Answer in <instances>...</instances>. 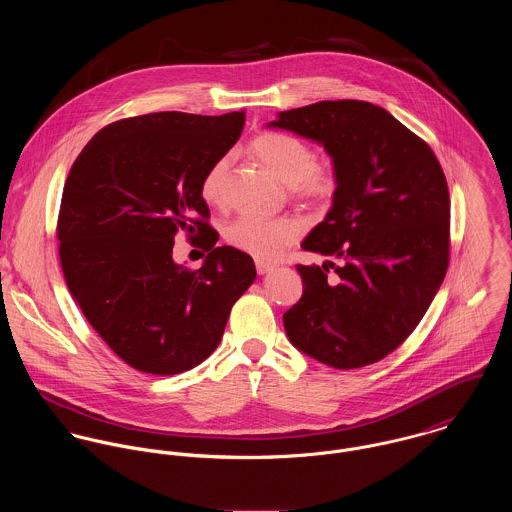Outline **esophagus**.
Wrapping results in <instances>:
<instances>
[{
	"mask_svg": "<svg viewBox=\"0 0 512 512\" xmlns=\"http://www.w3.org/2000/svg\"><path fill=\"white\" fill-rule=\"evenodd\" d=\"M274 266L270 262H264V260H256V272L262 276V274H268Z\"/></svg>",
	"mask_w": 512,
	"mask_h": 512,
	"instance_id": "1",
	"label": "esophagus"
}]
</instances>
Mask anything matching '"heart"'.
Masks as SVG:
<instances>
[{
    "label": "heart",
    "mask_w": 512,
    "mask_h": 512,
    "mask_svg": "<svg viewBox=\"0 0 512 512\" xmlns=\"http://www.w3.org/2000/svg\"><path fill=\"white\" fill-rule=\"evenodd\" d=\"M248 151L274 177L286 183L293 199L303 205H327L339 189L337 171L329 165L317 163L315 149L295 136L264 132L250 142ZM226 171L228 159L219 157L203 175L201 197L209 205L222 203ZM303 232L305 222L292 215L276 219L242 215L226 226L224 238L240 252L260 260H274L297 242Z\"/></svg>",
    "instance_id": "b5f03b06"
}]
</instances>
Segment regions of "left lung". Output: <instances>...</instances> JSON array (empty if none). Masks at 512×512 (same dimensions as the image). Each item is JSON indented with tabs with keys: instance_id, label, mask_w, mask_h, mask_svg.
<instances>
[{
	"instance_id": "obj_1",
	"label": "left lung",
	"mask_w": 512,
	"mask_h": 512,
	"mask_svg": "<svg viewBox=\"0 0 512 512\" xmlns=\"http://www.w3.org/2000/svg\"><path fill=\"white\" fill-rule=\"evenodd\" d=\"M270 126L323 144L339 175L331 211L301 244L339 264H297L303 295L284 313L286 333L323 365H372L410 337L449 266V189L438 157L363 100L293 108Z\"/></svg>"
}]
</instances>
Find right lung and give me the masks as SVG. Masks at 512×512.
<instances>
[{
  "label": "right lung",
  "mask_w": 512,
  "mask_h": 512,
  "mask_svg": "<svg viewBox=\"0 0 512 512\" xmlns=\"http://www.w3.org/2000/svg\"><path fill=\"white\" fill-rule=\"evenodd\" d=\"M242 128L244 110L153 112L108 124L74 159L57 220L65 282L92 329L136 370L201 365L256 278L246 252L215 246L201 197L203 175ZM179 229H197L210 252L199 271L172 262Z\"/></svg>",
  "instance_id": "add662e5"
}]
</instances>
